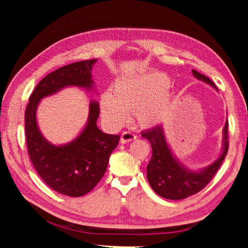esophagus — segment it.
<instances>
[{"label":"esophagus","mask_w":248,"mask_h":248,"mask_svg":"<svg viewBox=\"0 0 248 248\" xmlns=\"http://www.w3.org/2000/svg\"><path fill=\"white\" fill-rule=\"evenodd\" d=\"M134 139H137V137L134 136V134H133L132 132L125 131V132H124L123 134H121L120 142H121V143H123V144H124V143H128V142H130V141H133Z\"/></svg>","instance_id":"34e87169"}]
</instances>
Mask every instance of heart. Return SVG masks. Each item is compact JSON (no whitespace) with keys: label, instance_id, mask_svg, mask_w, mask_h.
Segmentation results:
<instances>
[{"label":"heart","instance_id":"b5f03b06","mask_svg":"<svg viewBox=\"0 0 248 248\" xmlns=\"http://www.w3.org/2000/svg\"><path fill=\"white\" fill-rule=\"evenodd\" d=\"M167 85L169 78L161 73L124 77L111 86V95H102L100 109L112 124H124L128 119V110H134L141 127H154L169 112L171 95L165 89Z\"/></svg>","mask_w":248,"mask_h":248}]
</instances>
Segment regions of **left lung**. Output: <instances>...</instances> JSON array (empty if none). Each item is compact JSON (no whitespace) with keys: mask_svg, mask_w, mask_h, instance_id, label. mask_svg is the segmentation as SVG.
<instances>
[{"mask_svg":"<svg viewBox=\"0 0 248 248\" xmlns=\"http://www.w3.org/2000/svg\"><path fill=\"white\" fill-rule=\"evenodd\" d=\"M194 77L198 81L209 84L217 91L210 78L192 70ZM228 119L225 121L222 136L220 155L211 164L199 170H190L184 165L176 156L167 142L164 125L159 124L142 132V137L148 140L152 148V157L146 166V177L152 189L165 199L180 200L199 192L207 186L219 170L228 153L229 131Z\"/></svg>","mask_w":248,"mask_h":248,"instance_id":"8db88e82","label":"left lung"}]
</instances>
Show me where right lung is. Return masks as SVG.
<instances>
[{
  "mask_svg": "<svg viewBox=\"0 0 248 248\" xmlns=\"http://www.w3.org/2000/svg\"><path fill=\"white\" fill-rule=\"evenodd\" d=\"M96 62L97 59L74 62L48 74L33 90L25 111V134L33 167L51 189L69 197L86 195L98 184L120 137L100 131L96 124L99 104L93 99L86 124L78 136L64 144H53L40 131L37 109L44 98L66 87L95 92L92 70Z\"/></svg>",
  "mask_w": 248,
  "mask_h": 248,
  "instance_id": "add662e5",
  "label": "right lung"
}]
</instances>
